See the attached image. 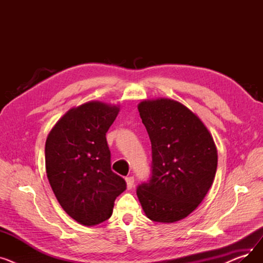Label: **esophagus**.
<instances>
[{"label":"esophagus","instance_id":"34e87169","mask_svg":"<svg viewBox=\"0 0 263 263\" xmlns=\"http://www.w3.org/2000/svg\"><path fill=\"white\" fill-rule=\"evenodd\" d=\"M126 182H127V189L131 190L133 187V185H134V177L133 176L127 177L126 178Z\"/></svg>","mask_w":263,"mask_h":263}]
</instances>
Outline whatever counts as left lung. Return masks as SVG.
<instances>
[{
  "mask_svg": "<svg viewBox=\"0 0 263 263\" xmlns=\"http://www.w3.org/2000/svg\"><path fill=\"white\" fill-rule=\"evenodd\" d=\"M139 112L151 142V176L136 194L148 218L174 223L186 217L211 187L217 150L208 129L183 104L143 101Z\"/></svg>",
  "mask_w": 263,
  "mask_h": 263,
  "instance_id": "8db88e82",
  "label": "left lung"
}]
</instances>
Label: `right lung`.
<instances>
[{
    "instance_id": "obj_1",
    "label": "right lung",
    "mask_w": 263,
    "mask_h": 263,
    "mask_svg": "<svg viewBox=\"0 0 263 263\" xmlns=\"http://www.w3.org/2000/svg\"><path fill=\"white\" fill-rule=\"evenodd\" d=\"M119 108L87 102L71 108L57 122L46 142L50 185L65 212L85 226L110 217L114 201L127 189L110 168L105 134Z\"/></svg>"
}]
</instances>
